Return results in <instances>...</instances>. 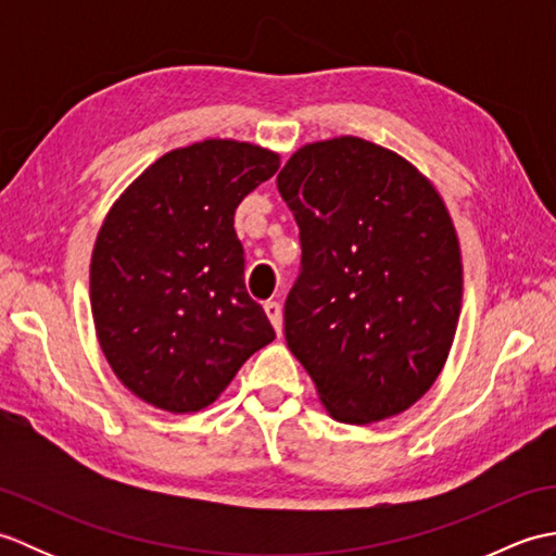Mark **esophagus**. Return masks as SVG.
<instances>
[{
  "label": "esophagus",
  "instance_id": "obj_1",
  "mask_svg": "<svg viewBox=\"0 0 556 556\" xmlns=\"http://www.w3.org/2000/svg\"><path fill=\"white\" fill-rule=\"evenodd\" d=\"M265 315L269 317L271 327H275V332L281 337V329H285V325H281V305L277 301H267L265 303Z\"/></svg>",
  "mask_w": 556,
  "mask_h": 556
}]
</instances>
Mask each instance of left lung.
<instances>
[{
    "instance_id": "obj_1",
    "label": "left lung",
    "mask_w": 556,
    "mask_h": 556,
    "mask_svg": "<svg viewBox=\"0 0 556 556\" xmlns=\"http://www.w3.org/2000/svg\"><path fill=\"white\" fill-rule=\"evenodd\" d=\"M277 188L301 236L285 337L329 416L368 425L410 408L444 368L464 296L444 200L356 136L303 146Z\"/></svg>"
}]
</instances>
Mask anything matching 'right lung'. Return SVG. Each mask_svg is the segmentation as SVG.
Instances as JSON below:
<instances>
[{"label":"right lung","instance_id":"right-lung-1","mask_svg":"<svg viewBox=\"0 0 556 556\" xmlns=\"http://www.w3.org/2000/svg\"><path fill=\"white\" fill-rule=\"evenodd\" d=\"M279 155L210 138L172 150L112 205L90 260L92 320L126 389L169 413L210 406L275 339L243 285L241 200Z\"/></svg>","mask_w":556,"mask_h":556}]
</instances>
